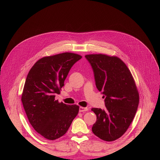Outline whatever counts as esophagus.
Listing matches in <instances>:
<instances>
[{"instance_id": "34e87169", "label": "esophagus", "mask_w": 160, "mask_h": 160, "mask_svg": "<svg viewBox=\"0 0 160 160\" xmlns=\"http://www.w3.org/2000/svg\"><path fill=\"white\" fill-rule=\"evenodd\" d=\"M89 109L88 108H83V107H80L79 108V112H85V111H88Z\"/></svg>"}]
</instances>
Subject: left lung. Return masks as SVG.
I'll return each mask as SVG.
<instances>
[{"instance_id": "1", "label": "left lung", "mask_w": 160, "mask_h": 160, "mask_svg": "<svg viewBox=\"0 0 160 160\" xmlns=\"http://www.w3.org/2000/svg\"><path fill=\"white\" fill-rule=\"evenodd\" d=\"M93 68L95 84L105 98V109L92 108L97 121L93 133L113 142L125 133L136 113L139 95L133 77L125 62L115 56L85 55Z\"/></svg>"}]
</instances>
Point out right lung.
<instances>
[{
  "label": "right lung",
  "instance_id": "add662e5",
  "mask_svg": "<svg viewBox=\"0 0 160 160\" xmlns=\"http://www.w3.org/2000/svg\"><path fill=\"white\" fill-rule=\"evenodd\" d=\"M82 57L62 52L38 60L28 72L21 101L28 121L42 137L55 140L65 135L79 113L77 105L55 100L69 72Z\"/></svg>",
  "mask_w": 160,
  "mask_h": 160
}]
</instances>
